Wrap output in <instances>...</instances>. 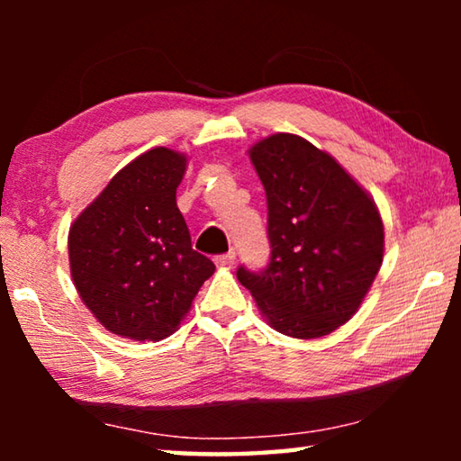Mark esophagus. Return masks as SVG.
<instances>
[{
	"instance_id": "obj_1",
	"label": "esophagus",
	"mask_w": 461,
	"mask_h": 461,
	"mask_svg": "<svg viewBox=\"0 0 461 461\" xmlns=\"http://www.w3.org/2000/svg\"><path fill=\"white\" fill-rule=\"evenodd\" d=\"M233 262H236V252H228V254L215 256V264L220 268H230V267H233Z\"/></svg>"
}]
</instances>
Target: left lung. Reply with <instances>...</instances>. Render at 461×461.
<instances>
[{
	"label": "left lung",
	"instance_id": "left-lung-1",
	"mask_svg": "<svg viewBox=\"0 0 461 461\" xmlns=\"http://www.w3.org/2000/svg\"><path fill=\"white\" fill-rule=\"evenodd\" d=\"M267 191L270 262L238 280L276 331L323 338L360 307L384 254L376 205L333 156L275 134L249 148Z\"/></svg>",
	"mask_w": 461,
	"mask_h": 461
}]
</instances>
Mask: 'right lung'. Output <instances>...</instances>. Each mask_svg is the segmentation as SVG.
I'll list each match as a JSON object with an SVG mask.
<instances>
[{"instance_id": "add662e5", "label": "right lung", "mask_w": 461, "mask_h": 461, "mask_svg": "<svg viewBox=\"0 0 461 461\" xmlns=\"http://www.w3.org/2000/svg\"><path fill=\"white\" fill-rule=\"evenodd\" d=\"M186 158L154 148L123 167L68 231L73 283L107 331L158 341L176 331L215 264L176 207Z\"/></svg>"}]
</instances>
